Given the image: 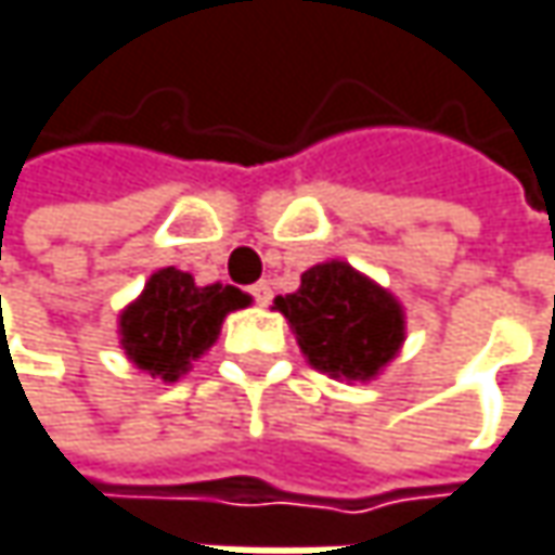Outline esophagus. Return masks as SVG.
<instances>
[{"label": "esophagus", "instance_id": "obj_1", "mask_svg": "<svg viewBox=\"0 0 555 555\" xmlns=\"http://www.w3.org/2000/svg\"><path fill=\"white\" fill-rule=\"evenodd\" d=\"M250 295H254V301H257L260 308H267V305L273 301V285H270L267 279H260L257 285H250Z\"/></svg>", "mask_w": 555, "mask_h": 555}]
</instances>
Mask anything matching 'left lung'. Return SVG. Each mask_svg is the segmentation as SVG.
I'll use <instances>...</instances> for the list:
<instances>
[{"mask_svg":"<svg viewBox=\"0 0 555 555\" xmlns=\"http://www.w3.org/2000/svg\"><path fill=\"white\" fill-rule=\"evenodd\" d=\"M276 310L310 364L330 376L371 379L405 339L399 301L343 260L310 267L295 295H279Z\"/></svg>","mask_w":555,"mask_h":555,"instance_id":"8db88e82","label":"left lung"}]
</instances>
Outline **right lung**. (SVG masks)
Masks as SVG:
<instances>
[{"label":"right lung","mask_w":555,"mask_h":555,"mask_svg":"<svg viewBox=\"0 0 555 555\" xmlns=\"http://www.w3.org/2000/svg\"><path fill=\"white\" fill-rule=\"evenodd\" d=\"M247 305L250 298L235 285L201 288L188 273L166 267L150 276L141 298L121 313V348L141 371L172 383L216 343L222 317Z\"/></svg>","instance_id":"obj_1"}]
</instances>
